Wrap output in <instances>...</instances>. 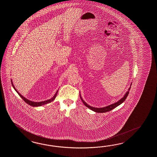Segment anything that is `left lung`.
<instances>
[{"label": "left lung", "mask_w": 157, "mask_h": 157, "mask_svg": "<svg viewBox=\"0 0 157 157\" xmlns=\"http://www.w3.org/2000/svg\"><path fill=\"white\" fill-rule=\"evenodd\" d=\"M131 85H132V84H131ZM130 87H131V86L129 88L128 91L126 92V94H125V95L124 96V97H123L122 98H121V99L119 101H118L117 102L115 103L112 104L108 105V106L103 107V108H95V107H91V106L89 105L88 104H87L82 99V97H81V96H80V99L82 100V101H83V103L84 105H85L86 107H87V108H90V109H91L92 111H94V112H98V113H104V112H108V111L112 110L113 109H114L116 107L119 106V105H120L121 104H122V103L125 100L126 98H127V96L128 95V94H129V90H130Z\"/></svg>", "instance_id": "obj_1"}]
</instances>
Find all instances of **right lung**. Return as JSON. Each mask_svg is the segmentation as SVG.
I'll return each instance as SVG.
<instances>
[{
    "mask_svg": "<svg viewBox=\"0 0 157 157\" xmlns=\"http://www.w3.org/2000/svg\"><path fill=\"white\" fill-rule=\"evenodd\" d=\"M11 83L12 85V87H13V88L15 89V90L17 92V93L20 96L21 98V99H23V100H24L25 103H27L28 104L32 106V107H39V106H41V105H45V104H46L51 103L52 101H53L55 99V98H56V96L57 95L58 91V90H57L56 93L55 94V95L53 96V98H52L50 99L47 100H45V101H40V102H35V101H31V100H29L27 99H26L25 98H24L23 96L21 95L20 94L19 92L17 91V90L16 89L15 87V86H14V85L13 84V82H12V80Z\"/></svg>",
    "mask_w": 157,
    "mask_h": 157,
    "instance_id": "add662e5",
    "label": "right lung"
}]
</instances>
